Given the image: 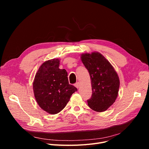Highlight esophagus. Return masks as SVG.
Returning <instances> with one entry per match:
<instances>
[{
  "mask_svg": "<svg viewBox=\"0 0 149 149\" xmlns=\"http://www.w3.org/2000/svg\"><path fill=\"white\" fill-rule=\"evenodd\" d=\"M75 86L78 89V88H79V86H80V83L79 82H77V83L75 84Z\"/></svg>",
  "mask_w": 149,
  "mask_h": 149,
  "instance_id": "esophagus-1",
  "label": "esophagus"
}]
</instances>
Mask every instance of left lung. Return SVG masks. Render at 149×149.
Wrapping results in <instances>:
<instances>
[{
    "instance_id": "left-lung-1",
    "label": "left lung",
    "mask_w": 149,
    "mask_h": 149,
    "mask_svg": "<svg viewBox=\"0 0 149 149\" xmlns=\"http://www.w3.org/2000/svg\"><path fill=\"white\" fill-rule=\"evenodd\" d=\"M81 61L91 80L92 94L88 100L94 111H106L115 101L118 94L120 79L113 67L98 52L81 54Z\"/></svg>"
}]
</instances>
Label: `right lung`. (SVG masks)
Instances as JSON below:
<instances>
[{
    "label": "right lung",
    "instance_id": "1",
    "mask_svg": "<svg viewBox=\"0 0 149 149\" xmlns=\"http://www.w3.org/2000/svg\"><path fill=\"white\" fill-rule=\"evenodd\" d=\"M60 60L45 61L36 74L33 82L34 97L43 111L56 114L66 106L72 93L77 91L69 84L65 69H59Z\"/></svg>",
    "mask_w": 149,
    "mask_h": 149
}]
</instances>
